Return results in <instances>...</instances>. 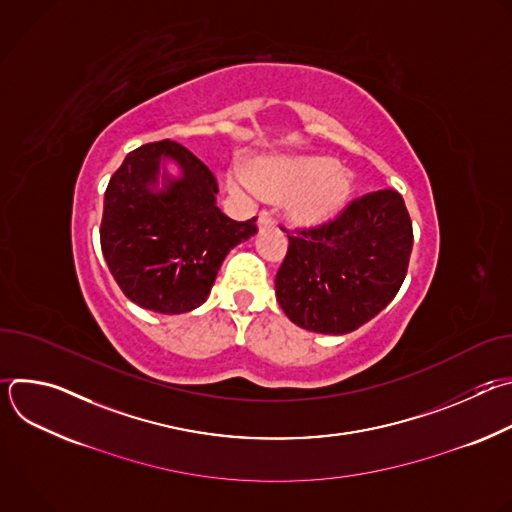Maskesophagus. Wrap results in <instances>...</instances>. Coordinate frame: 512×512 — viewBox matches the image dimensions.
<instances>
[{"mask_svg":"<svg viewBox=\"0 0 512 512\" xmlns=\"http://www.w3.org/2000/svg\"><path fill=\"white\" fill-rule=\"evenodd\" d=\"M257 225H259V229L271 227V225H273V218H271V212H267V210H261V212H259V221H257Z\"/></svg>","mask_w":512,"mask_h":512,"instance_id":"esophagus-1","label":"esophagus"}]
</instances>
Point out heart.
Wrapping results in <instances>:
<instances>
[{
  "instance_id": "obj_1",
  "label": "heart",
  "mask_w": 512,
  "mask_h": 512,
  "mask_svg": "<svg viewBox=\"0 0 512 512\" xmlns=\"http://www.w3.org/2000/svg\"><path fill=\"white\" fill-rule=\"evenodd\" d=\"M229 186L251 198H285L289 221L302 229H320L344 210L352 194V176L322 156H263L255 170L235 162Z\"/></svg>"
}]
</instances>
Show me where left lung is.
Returning <instances> with one entry per match:
<instances>
[{
  "label": "left lung",
  "instance_id": "left-lung-1",
  "mask_svg": "<svg viewBox=\"0 0 512 512\" xmlns=\"http://www.w3.org/2000/svg\"><path fill=\"white\" fill-rule=\"evenodd\" d=\"M287 239L275 275L281 310L304 330L340 336L393 302L407 275L413 229L401 194L379 190L354 200L336 221Z\"/></svg>",
  "mask_w": 512,
  "mask_h": 512
}]
</instances>
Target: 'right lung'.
<instances>
[{
  "mask_svg": "<svg viewBox=\"0 0 512 512\" xmlns=\"http://www.w3.org/2000/svg\"><path fill=\"white\" fill-rule=\"evenodd\" d=\"M214 174L164 139L127 154L111 176L101 249L123 294L143 310L186 314L210 296L225 257L255 233L216 204Z\"/></svg>",
  "mask_w": 512,
  "mask_h": 512,
  "instance_id": "right-lung-1",
  "label": "right lung"
}]
</instances>
